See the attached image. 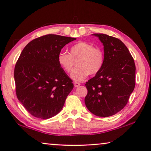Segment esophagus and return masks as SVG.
Wrapping results in <instances>:
<instances>
[{
  "label": "esophagus",
  "mask_w": 151,
  "mask_h": 151,
  "mask_svg": "<svg viewBox=\"0 0 151 151\" xmlns=\"http://www.w3.org/2000/svg\"><path fill=\"white\" fill-rule=\"evenodd\" d=\"M80 83H77V82H75L74 83V86H75V87H78V86H80Z\"/></svg>",
  "instance_id": "obj_1"
}]
</instances>
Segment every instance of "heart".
Listing matches in <instances>:
<instances>
[{
  "label": "heart",
  "mask_w": 151,
  "mask_h": 151,
  "mask_svg": "<svg viewBox=\"0 0 151 151\" xmlns=\"http://www.w3.org/2000/svg\"><path fill=\"white\" fill-rule=\"evenodd\" d=\"M76 68L71 73V78L75 81H83L89 74L96 75L104 64V54L99 47L86 42H78L69 49V54L60 52L57 56L58 65L67 73L73 70L75 61Z\"/></svg>",
  "instance_id": "heart-1"
}]
</instances>
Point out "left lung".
Masks as SVG:
<instances>
[{
    "mask_svg": "<svg viewBox=\"0 0 151 151\" xmlns=\"http://www.w3.org/2000/svg\"><path fill=\"white\" fill-rule=\"evenodd\" d=\"M104 45V64L99 73L86 83L85 103L95 116H111L127 104L135 87L136 66L125 44L118 38L93 33Z\"/></svg>",
    "mask_w": 151,
    "mask_h": 151,
    "instance_id": "1",
    "label": "left lung"
}]
</instances>
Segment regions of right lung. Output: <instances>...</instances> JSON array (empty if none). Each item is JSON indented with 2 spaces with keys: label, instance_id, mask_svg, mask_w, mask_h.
Instances as JSON below:
<instances>
[{
  "label": "right lung",
  "instance_id": "1",
  "mask_svg": "<svg viewBox=\"0 0 151 151\" xmlns=\"http://www.w3.org/2000/svg\"><path fill=\"white\" fill-rule=\"evenodd\" d=\"M76 38L48 34L31 41L21 52L14 70L19 101L33 116L58 114L74 85L58 65L57 56Z\"/></svg>",
  "mask_w": 151,
  "mask_h": 151
}]
</instances>
